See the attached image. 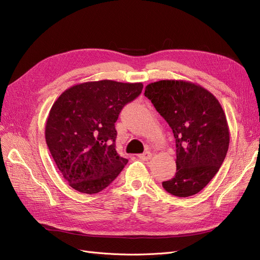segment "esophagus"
I'll list each match as a JSON object with an SVG mask.
<instances>
[{"mask_svg": "<svg viewBox=\"0 0 260 260\" xmlns=\"http://www.w3.org/2000/svg\"><path fill=\"white\" fill-rule=\"evenodd\" d=\"M152 156H153V154L151 152H145L143 154H140L139 158L142 159V160H148V159L152 158Z\"/></svg>", "mask_w": 260, "mask_h": 260, "instance_id": "34e87169", "label": "esophagus"}]
</instances>
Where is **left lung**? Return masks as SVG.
<instances>
[{
	"mask_svg": "<svg viewBox=\"0 0 260 260\" xmlns=\"http://www.w3.org/2000/svg\"><path fill=\"white\" fill-rule=\"evenodd\" d=\"M144 94L176 139L177 172L162 182L164 188L179 198L199 193L216 176L229 148V125L221 105L208 90L184 80L152 82Z\"/></svg>",
	"mask_w": 260,
	"mask_h": 260,
	"instance_id": "8db88e82",
	"label": "left lung"
}]
</instances>
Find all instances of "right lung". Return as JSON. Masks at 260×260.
Instances as JSON below:
<instances>
[{"label":"right lung","instance_id":"obj_1","mask_svg":"<svg viewBox=\"0 0 260 260\" xmlns=\"http://www.w3.org/2000/svg\"><path fill=\"white\" fill-rule=\"evenodd\" d=\"M142 89L141 82L89 81L70 86L54 102L45 123L46 144L76 191L101 192L127 165L116 152L115 122Z\"/></svg>","mask_w":260,"mask_h":260}]
</instances>
